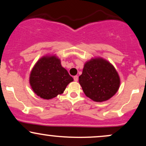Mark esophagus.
I'll return each instance as SVG.
<instances>
[{
    "instance_id": "1",
    "label": "esophagus",
    "mask_w": 146,
    "mask_h": 146,
    "mask_svg": "<svg viewBox=\"0 0 146 146\" xmlns=\"http://www.w3.org/2000/svg\"><path fill=\"white\" fill-rule=\"evenodd\" d=\"M73 79H74L75 82H77L78 80V75H75V76L73 77Z\"/></svg>"
}]
</instances>
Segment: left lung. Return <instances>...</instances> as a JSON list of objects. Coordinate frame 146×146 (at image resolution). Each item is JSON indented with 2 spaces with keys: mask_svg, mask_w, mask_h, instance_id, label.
<instances>
[{
  "mask_svg": "<svg viewBox=\"0 0 146 146\" xmlns=\"http://www.w3.org/2000/svg\"><path fill=\"white\" fill-rule=\"evenodd\" d=\"M79 83L86 97L94 102H102L116 94L120 86V78L111 63L97 57L85 62Z\"/></svg>",
  "mask_w": 146,
  "mask_h": 146,
  "instance_id": "1",
  "label": "left lung"
}]
</instances>
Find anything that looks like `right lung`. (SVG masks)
Instances as JSON below:
<instances>
[{
    "label": "right lung",
    "instance_id": "obj_1",
    "mask_svg": "<svg viewBox=\"0 0 146 146\" xmlns=\"http://www.w3.org/2000/svg\"><path fill=\"white\" fill-rule=\"evenodd\" d=\"M73 78L62 66L56 55H46L35 64L29 75L33 91L44 100H51L62 94Z\"/></svg>",
    "mask_w": 146,
    "mask_h": 146
}]
</instances>
